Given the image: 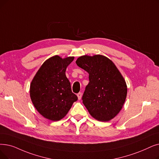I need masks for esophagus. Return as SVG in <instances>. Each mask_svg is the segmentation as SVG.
Segmentation results:
<instances>
[{
  "label": "esophagus",
  "mask_w": 159,
  "mask_h": 159,
  "mask_svg": "<svg viewBox=\"0 0 159 159\" xmlns=\"http://www.w3.org/2000/svg\"><path fill=\"white\" fill-rule=\"evenodd\" d=\"M82 93L81 92H79L77 93V97H78V99L80 100L82 98Z\"/></svg>",
  "instance_id": "1"
}]
</instances>
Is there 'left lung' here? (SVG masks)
<instances>
[{
    "label": "left lung",
    "mask_w": 159,
    "mask_h": 159,
    "mask_svg": "<svg viewBox=\"0 0 159 159\" xmlns=\"http://www.w3.org/2000/svg\"><path fill=\"white\" fill-rule=\"evenodd\" d=\"M76 64L89 73L82 100L90 115L100 121L114 118L125 102L127 88L112 61L102 55L79 57Z\"/></svg>",
    "instance_id": "8db88e82"
}]
</instances>
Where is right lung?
<instances>
[{
    "label": "right lung",
    "mask_w": 159,
    "mask_h": 159,
    "mask_svg": "<svg viewBox=\"0 0 159 159\" xmlns=\"http://www.w3.org/2000/svg\"><path fill=\"white\" fill-rule=\"evenodd\" d=\"M73 60L74 57L62 59L58 56L49 58L31 82L30 95L33 105L47 119H62L78 99L66 75V68Z\"/></svg>",
    "instance_id": "add662e5"
}]
</instances>
